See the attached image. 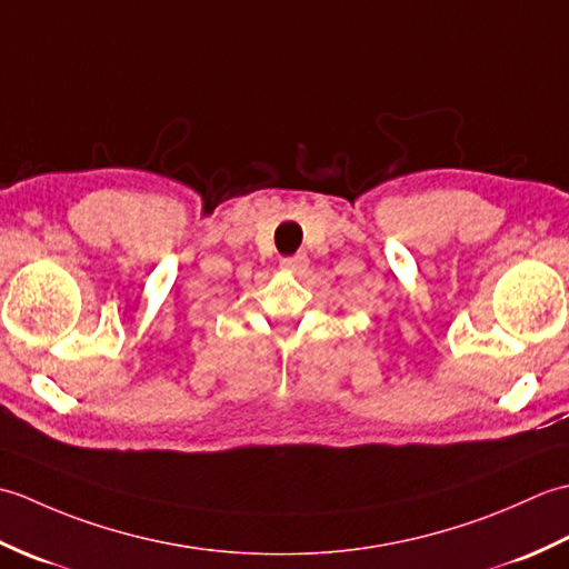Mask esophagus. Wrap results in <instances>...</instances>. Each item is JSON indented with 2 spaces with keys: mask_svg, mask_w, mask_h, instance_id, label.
I'll list each match as a JSON object with an SVG mask.
<instances>
[{
  "mask_svg": "<svg viewBox=\"0 0 569 569\" xmlns=\"http://www.w3.org/2000/svg\"><path fill=\"white\" fill-rule=\"evenodd\" d=\"M281 269L288 271V273H306L308 269V257L306 253H296V257H288V259H281Z\"/></svg>",
  "mask_w": 569,
  "mask_h": 569,
  "instance_id": "1",
  "label": "esophagus"
}]
</instances>
